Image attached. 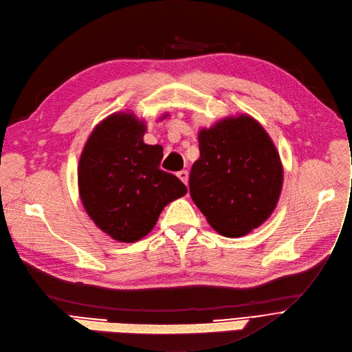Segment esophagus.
I'll return each instance as SVG.
<instances>
[{"mask_svg": "<svg viewBox=\"0 0 352 352\" xmlns=\"http://www.w3.org/2000/svg\"><path fill=\"white\" fill-rule=\"evenodd\" d=\"M177 177H179L184 184H188V182H189V173H188V170H180V172L177 173Z\"/></svg>", "mask_w": 352, "mask_h": 352, "instance_id": "1", "label": "esophagus"}]
</instances>
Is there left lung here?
<instances>
[{"label": "left lung", "mask_w": 352, "mask_h": 352, "mask_svg": "<svg viewBox=\"0 0 352 352\" xmlns=\"http://www.w3.org/2000/svg\"><path fill=\"white\" fill-rule=\"evenodd\" d=\"M190 196L206 220L224 237H241L260 227L277 208L284 169L261 123L247 113L219 119L197 133Z\"/></svg>", "instance_id": "left-lung-1"}]
</instances>
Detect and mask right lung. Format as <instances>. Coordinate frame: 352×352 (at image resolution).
I'll use <instances>...</instances> for the list:
<instances>
[{"label":"right lung","instance_id":"add662e5","mask_svg":"<svg viewBox=\"0 0 352 352\" xmlns=\"http://www.w3.org/2000/svg\"><path fill=\"white\" fill-rule=\"evenodd\" d=\"M146 131V120L133 112H115L94 128L79 156L82 206L98 229L120 243L149 234L162 210L188 193L175 175L159 169L163 148L143 142Z\"/></svg>","mask_w":352,"mask_h":352}]
</instances>
